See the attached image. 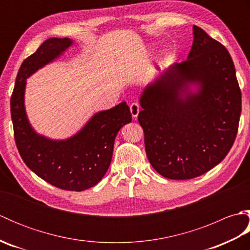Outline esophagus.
<instances>
[{"instance_id":"obj_1","label":"esophagus","mask_w":250,"mask_h":250,"mask_svg":"<svg viewBox=\"0 0 250 250\" xmlns=\"http://www.w3.org/2000/svg\"><path fill=\"white\" fill-rule=\"evenodd\" d=\"M140 110H141L140 104L137 102H134L130 105V111H131L132 117H133V119L137 118V116H139V114H140Z\"/></svg>"}]
</instances>
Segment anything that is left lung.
<instances>
[{"label": "left lung", "instance_id": "1", "mask_svg": "<svg viewBox=\"0 0 250 250\" xmlns=\"http://www.w3.org/2000/svg\"><path fill=\"white\" fill-rule=\"evenodd\" d=\"M140 104L146 155L159 174L182 180L208 172L230 151L241 117L242 94L229 51L193 25L187 60L147 84Z\"/></svg>", "mask_w": 250, "mask_h": 250}]
</instances>
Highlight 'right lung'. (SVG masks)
Returning a JSON list of instances; mask_svg holds the SVG:
<instances>
[{
	"label": "right lung",
	"instance_id": "add662e5",
	"mask_svg": "<svg viewBox=\"0 0 250 250\" xmlns=\"http://www.w3.org/2000/svg\"><path fill=\"white\" fill-rule=\"evenodd\" d=\"M71 39L51 37L21 64L10 98L14 136L23 162L37 176L57 188L83 191L93 187L107 172L115 137L132 120L129 106L115 107L91 117L83 128L66 140L56 141L36 133L24 107L26 78L60 57L72 46Z\"/></svg>",
	"mask_w": 250,
	"mask_h": 250
}]
</instances>
